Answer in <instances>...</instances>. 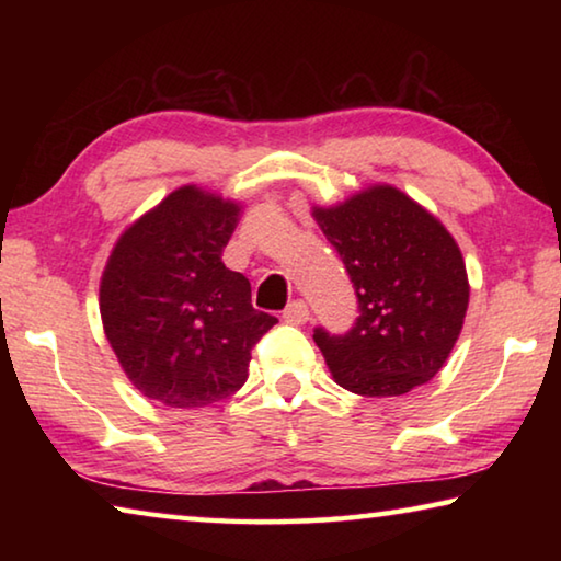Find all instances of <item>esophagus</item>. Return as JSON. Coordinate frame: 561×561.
Instances as JSON below:
<instances>
[{
    "instance_id": "esophagus-1",
    "label": "esophagus",
    "mask_w": 561,
    "mask_h": 561,
    "mask_svg": "<svg viewBox=\"0 0 561 561\" xmlns=\"http://www.w3.org/2000/svg\"><path fill=\"white\" fill-rule=\"evenodd\" d=\"M282 319L287 321V324H294V327L307 324V321H309V307H307V304H304L301 299H294V301L289 304V307L284 309Z\"/></svg>"
}]
</instances>
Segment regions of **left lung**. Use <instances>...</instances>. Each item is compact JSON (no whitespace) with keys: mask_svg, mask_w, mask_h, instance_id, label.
Masks as SVG:
<instances>
[{"mask_svg":"<svg viewBox=\"0 0 561 561\" xmlns=\"http://www.w3.org/2000/svg\"><path fill=\"white\" fill-rule=\"evenodd\" d=\"M314 220L344 262L360 311L344 336L314 331L334 381L378 398L428 383L448 360L470 301L458 242L393 185L314 207Z\"/></svg>","mask_w":561,"mask_h":561,"instance_id":"obj_1","label":"left lung"}]
</instances>
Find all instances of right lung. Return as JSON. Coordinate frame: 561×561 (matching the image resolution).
I'll use <instances>...</instances> for the list:
<instances>
[{
  "label": "right lung",
  "mask_w": 561,
  "mask_h": 561,
  "mask_svg": "<svg viewBox=\"0 0 561 561\" xmlns=\"http://www.w3.org/2000/svg\"><path fill=\"white\" fill-rule=\"evenodd\" d=\"M242 205L183 185L140 215L111 250L99 309L123 374L150 401L205 408L240 391L252 346L277 324L227 270Z\"/></svg>",
  "instance_id": "obj_1"
}]
</instances>
